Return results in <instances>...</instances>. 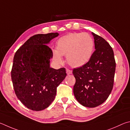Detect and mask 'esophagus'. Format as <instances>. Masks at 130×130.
I'll list each match as a JSON object with an SVG mask.
<instances>
[{"mask_svg": "<svg viewBox=\"0 0 130 130\" xmlns=\"http://www.w3.org/2000/svg\"><path fill=\"white\" fill-rule=\"evenodd\" d=\"M66 73L67 75H70L72 73V71H71V70H70L69 69H67L66 70Z\"/></svg>", "mask_w": 130, "mask_h": 130, "instance_id": "obj_1", "label": "esophagus"}]
</instances>
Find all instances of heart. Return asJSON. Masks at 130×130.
<instances>
[{"instance_id":"b5f03b06","label":"heart","mask_w":130,"mask_h":130,"mask_svg":"<svg viewBox=\"0 0 130 130\" xmlns=\"http://www.w3.org/2000/svg\"><path fill=\"white\" fill-rule=\"evenodd\" d=\"M94 42L87 33H70L61 36L56 42V50H52L53 59L56 63L62 64V56L66 55L69 64L73 67H82L91 58Z\"/></svg>"}]
</instances>
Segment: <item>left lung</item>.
Segmentation results:
<instances>
[{"label":"left lung","mask_w":130,"mask_h":130,"mask_svg":"<svg viewBox=\"0 0 130 130\" xmlns=\"http://www.w3.org/2000/svg\"><path fill=\"white\" fill-rule=\"evenodd\" d=\"M95 51L88 62L73 70L76 79L74 94L82 105L93 108L104 103L112 90L116 63L112 47L92 32Z\"/></svg>","instance_id":"1"}]
</instances>
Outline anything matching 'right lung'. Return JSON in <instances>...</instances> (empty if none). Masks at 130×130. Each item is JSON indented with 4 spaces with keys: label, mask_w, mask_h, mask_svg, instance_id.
Returning a JSON list of instances; mask_svg holds the SVG:
<instances>
[{
    "label": "right lung",
    "mask_w": 130,
    "mask_h": 130,
    "mask_svg": "<svg viewBox=\"0 0 130 130\" xmlns=\"http://www.w3.org/2000/svg\"><path fill=\"white\" fill-rule=\"evenodd\" d=\"M58 32L32 36L17 50L11 70L15 94L29 109L41 111L55 98L56 88L66 76L64 68L50 67L52 51L48 46Z\"/></svg>",
    "instance_id": "add662e5"
}]
</instances>
